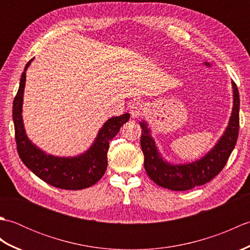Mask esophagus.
I'll use <instances>...</instances> for the list:
<instances>
[{
    "instance_id": "esophagus-1",
    "label": "esophagus",
    "mask_w": 250,
    "mask_h": 250,
    "mask_svg": "<svg viewBox=\"0 0 250 250\" xmlns=\"http://www.w3.org/2000/svg\"><path fill=\"white\" fill-rule=\"evenodd\" d=\"M129 109H130V113L131 116L133 117V118H139V117L142 115V111H143V103L141 101H133L129 106Z\"/></svg>"
}]
</instances>
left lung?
Returning a JSON list of instances; mask_svg holds the SVG:
<instances>
[{"label": "left lung", "mask_w": 250, "mask_h": 250, "mask_svg": "<svg viewBox=\"0 0 250 250\" xmlns=\"http://www.w3.org/2000/svg\"><path fill=\"white\" fill-rule=\"evenodd\" d=\"M233 108L229 124L217 144L200 160L187 164H171L163 160L146 121L140 122L142 128L141 146L144 153V167L153 183L174 191L190 190L210 182L218 175L234 149L240 128V94L234 82Z\"/></svg>", "instance_id": "left-lung-1"}]
</instances>
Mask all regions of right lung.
I'll use <instances>...</instances> for the list:
<instances>
[{
    "instance_id": "obj_1",
    "label": "right lung",
    "mask_w": 250,
    "mask_h": 250,
    "mask_svg": "<svg viewBox=\"0 0 250 250\" xmlns=\"http://www.w3.org/2000/svg\"><path fill=\"white\" fill-rule=\"evenodd\" d=\"M31 59L20 78L18 92L13 103V120L18 155L24 166L37 177L56 188L81 190L98 183L107 167L109 142L118 133L122 125L130 119V114L111 117L100 129L89 149L76 157H56L48 155L32 143L25 134L22 121V102L25 86V72Z\"/></svg>"
}]
</instances>
